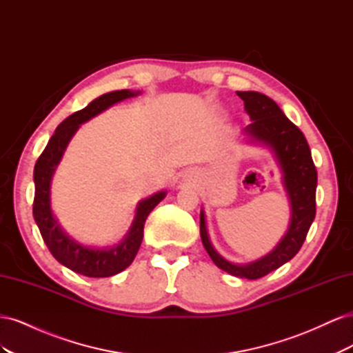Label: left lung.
<instances>
[{
	"label": "left lung",
	"instance_id": "1",
	"mask_svg": "<svg viewBox=\"0 0 353 353\" xmlns=\"http://www.w3.org/2000/svg\"><path fill=\"white\" fill-rule=\"evenodd\" d=\"M237 95L244 101V110L252 121L244 128V134L250 138L252 143L268 147L279 162L283 172V184L290 200V223L285 236L272 252L258 261L244 265L227 261L213 249L203 209L200 210V237L210 259L218 268L240 279L258 280L280 268L301 250L315 218L318 176L305 135L283 113L279 104L265 94L256 91H237Z\"/></svg>",
	"mask_w": 353,
	"mask_h": 353
}]
</instances>
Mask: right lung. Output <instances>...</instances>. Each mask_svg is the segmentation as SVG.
<instances>
[{"label": "right lung", "mask_w": 353, "mask_h": 353, "mask_svg": "<svg viewBox=\"0 0 353 353\" xmlns=\"http://www.w3.org/2000/svg\"><path fill=\"white\" fill-rule=\"evenodd\" d=\"M140 91H112L100 95L99 99L91 101L87 108L74 112L66 117L59 126L56 132L52 134L44 152L38 157L34 169L35 181V199H34V218L42 239H44L51 254L66 268L82 274L91 279H104L119 274L130 266L140 249L143 236H144V223L145 219L160 201L166 196V191L150 196L148 199L138 203L135 218L132 225L128 231L126 237L116 245L105 249H95L83 245L74 241L72 237L63 231L59 221L52 215L51 210V179L54 170L60 163L61 156L65 153L66 147L73 134L78 131L81 123L90 121L91 117L109 109L110 105L119 103L125 99L135 97Z\"/></svg>", "instance_id": "add662e5"}]
</instances>
